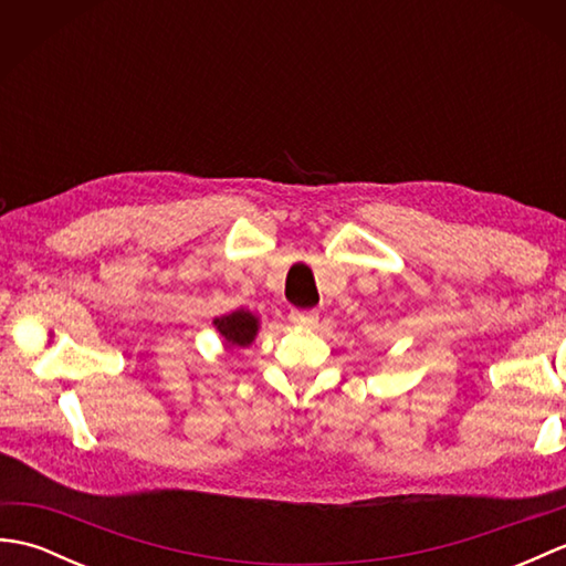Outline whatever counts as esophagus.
<instances>
[{
	"mask_svg": "<svg viewBox=\"0 0 566 566\" xmlns=\"http://www.w3.org/2000/svg\"><path fill=\"white\" fill-rule=\"evenodd\" d=\"M290 318L294 323H298V326H314V323L318 321V314L316 311H304V308H292Z\"/></svg>",
	"mask_w": 566,
	"mask_h": 566,
	"instance_id": "esophagus-1",
	"label": "esophagus"
}]
</instances>
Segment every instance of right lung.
I'll return each mask as SVG.
<instances>
[{
  "mask_svg": "<svg viewBox=\"0 0 566 566\" xmlns=\"http://www.w3.org/2000/svg\"><path fill=\"white\" fill-rule=\"evenodd\" d=\"M216 328L226 338L228 345H238V347H245L252 343L258 333V318L248 314V311H233L231 316H223V318H216Z\"/></svg>",
  "mask_w": 566,
  "mask_h": 566,
  "instance_id": "obj_1",
  "label": "right lung"
}]
</instances>
